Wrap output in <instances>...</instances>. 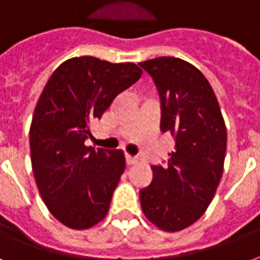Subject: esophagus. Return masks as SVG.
Instances as JSON below:
<instances>
[{
	"mask_svg": "<svg viewBox=\"0 0 260 260\" xmlns=\"http://www.w3.org/2000/svg\"><path fill=\"white\" fill-rule=\"evenodd\" d=\"M126 164L130 166V165L137 164V158H134V156H130V155H126Z\"/></svg>",
	"mask_w": 260,
	"mask_h": 260,
	"instance_id": "1",
	"label": "esophagus"
}]
</instances>
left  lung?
Wrapping results in <instances>:
<instances>
[{
	"label": "left lung",
	"instance_id": "left-lung-1",
	"mask_svg": "<svg viewBox=\"0 0 260 260\" xmlns=\"http://www.w3.org/2000/svg\"><path fill=\"white\" fill-rule=\"evenodd\" d=\"M138 65L152 77L160 100V132L176 148L152 165L151 184L140 190L144 215L165 231L191 226L205 213L223 174L227 132L209 81L188 62L160 56Z\"/></svg>",
	"mask_w": 260,
	"mask_h": 260
}]
</instances>
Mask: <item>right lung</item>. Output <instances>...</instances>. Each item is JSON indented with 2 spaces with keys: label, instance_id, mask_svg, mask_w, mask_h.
<instances>
[{
  "label": "right lung",
  "instance_id": "right-lung-1",
  "mask_svg": "<svg viewBox=\"0 0 260 260\" xmlns=\"http://www.w3.org/2000/svg\"><path fill=\"white\" fill-rule=\"evenodd\" d=\"M136 63L94 56L66 60L45 84L30 126V155L41 198L52 215L76 230L108 213L126 168L120 149H92L90 124L141 77Z\"/></svg>",
  "mask_w": 260,
  "mask_h": 260
}]
</instances>
